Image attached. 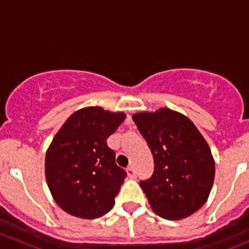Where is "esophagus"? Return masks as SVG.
<instances>
[{
    "mask_svg": "<svg viewBox=\"0 0 249 249\" xmlns=\"http://www.w3.org/2000/svg\"><path fill=\"white\" fill-rule=\"evenodd\" d=\"M126 173L130 178H135L136 177V170H135L134 166H129L126 169Z\"/></svg>",
    "mask_w": 249,
    "mask_h": 249,
    "instance_id": "esophagus-1",
    "label": "esophagus"
}]
</instances>
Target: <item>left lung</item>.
<instances>
[{
  "mask_svg": "<svg viewBox=\"0 0 249 249\" xmlns=\"http://www.w3.org/2000/svg\"><path fill=\"white\" fill-rule=\"evenodd\" d=\"M154 158V173L140 185L153 212L179 220L201 208L214 180V159L194 123L170 108L132 114Z\"/></svg>",
  "mask_w": 249,
  "mask_h": 249,
  "instance_id": "1",
  "label": "left lung"
}]
</instances>
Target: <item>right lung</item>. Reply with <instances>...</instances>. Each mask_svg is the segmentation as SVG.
<instances>
[{"instance_id":"1","label":"right lung","mask_w":249,"mask_h":249,"mask_svg":"<svg viewBox=\"0 0 249 249\" xmlns=\"http://www.w3.org/2000/svg\"><path fill=\"white\" fill-rule=\"evenodd\" d=\"M126 114L100 106L72 113L53 139L46 153V179L61 210L82 219L106 214L126 172L115 164L107 139Z\"/></svg>"}]
</instances>
